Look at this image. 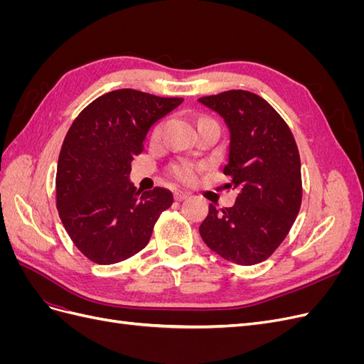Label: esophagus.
Returning a JSON list of instances; mask_svg holds the SVG:
<instances>
[{
	"mask_svg": "<svg viewBox=\"0 0 364 364\" xmlns=\"http://www.w3.org/2000/svg\"><path fill=\"white\" fill-rule=\"evenodd\" d=\"M186 197H188V193H183V191H176V193H174V199L178 200V202L185 200Z\"/></svg>",
	"mask_w": 364,
	"mask_h": 364,
	"instance_id": "esophagus-1",
	"label": "esophagus"
}]
</instances>
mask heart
<instances>
[{"instance_id": "obj_1", "label": "heart", "mask_w": 364, "mask_h": 364, "mask_svg": "<svg viewBox=\"0 0 364 364\" xmlns=\"http://www.w3.org/2000/svg\"><path fill=\"white\" fill-rule=\"evenodd\" d=\"M161 132H162V123L156 124L155 129L151 132V138L153 139H158L161 136ZM202 167L200 164L193 162V161H181L178 164H174L171 167V174L174 179H178L182 183H194L197 181V176H199Z\"/></svg>"}]
</instances>
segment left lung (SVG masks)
<instances>
[{
    "label": "left lung",
    "mask_w": 364,
    "mask_h": 364,
    "mask_svg": "<svg viewBox=\"0 0 364 364\" xmlns=\"http://www.w3.org/2000/svg\"><path fill=\"white\" fill-rule=\"evenodd\" d=\"M229 129L226 188L235 205L211 203L199 230L206 246L228 261L253 266L278 249L301 209V158L287 123L259 95L232 90L199 98Z\"/></svg>",
    "instance_id": "1"
}]
</instances>
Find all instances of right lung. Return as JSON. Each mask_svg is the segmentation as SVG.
Segmentation results:
<instances>
[{"instance_id": "add662e5", "label": "right lung", "mask_w": 364, "mask_h": 364, "mask_svg": "<svg viewBox=\"0 0 364 364\" xmlns=\"http://www.w3.org/2000/svg\"><path fill=\"white\" fill-rule=\"evenodd\" d=\"M182 102L117 90L95 98L73 121L58 161L56 206L87 259L106 266L134 257L171 206V191L156 186L141 193L129 174L150 127Z\"/></svg>"}]
</instances>
